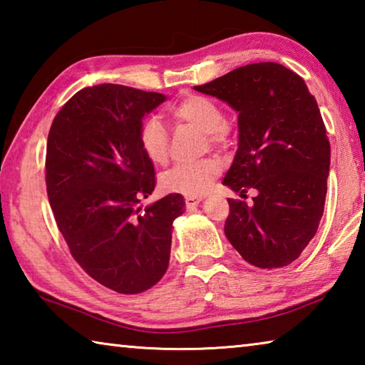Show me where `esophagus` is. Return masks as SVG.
<instances>
[{
  "label": "esophagus",
  "mask_w": 365,
  "mask_h": 365,
  "mask_svg": "<svg viewBox=\"0 0 365 365\" xmlns=\"http://www.w3.org/2000/svg\"><path fill=\"white\" fill-rule=\"evenodd\" d=\"M201 201H202V196H185V206L188 209L197 206Z\"/></svg>",
  "instance_id": "obj_1"
}]
</instances>
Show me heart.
<instances>
[{
  "label": "heart",
  "mask_w": 365,
  "mask_h": 365,
  "mask_svg": "<svg viewBox=\"0 0 365 365\" xmlns=\"http://www.w3.org/2000/svg\"><path fill=\"white\" fill-rule=\"evenodd\" d=\"M172 119L187 123L205 132L209 145L227 148L232 143L233 127L224 117L220 104L212 98L190 93L185 95L170 108ZM138 143L141 151L153 164L163 165L169 158V135L158 117H148L141 122L138 130ZM222 170L219 158H205L196 163H182L172 165L160 174V187L169 193L187 196H200Z\"/></svg>",
  "instance_id": "b5f03b06"
}]
</instances>
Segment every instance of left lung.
<instances>
[{
    "mask_svg": "<svg viewBox=\"0 0 365 365\" xmlns=\"http://www.w3.org/2000/svg\"><path fill=\"white\" fill-rule=\"evenodd\" d=\"M238 113L240 141L224 185L252 206L230 200L228 242L259 269L292 264L324 215L330 141L316 98L298 73L277 63L238 67L196 85Z\"/></svg>",
    "mask_w": 365,
    "mask_h": 365,
    "instance_id": "8db88e82",
    "label": "left lung"
}]
</instances>
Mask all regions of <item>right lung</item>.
Instances as JSON below:
<instances>
[{"mask_svg": "<svg viewBox=\"0 0 365 365\" xmlns=\"http://www.w3.org/2000/svg\"><path fill=\"white\" fill-rule=\"evenodd\" d=\"M164 100L123 85L88 86L59 109L48 133L46 193L59 232L80 267L122 294L163 279L172 222L185 211L178 193L140 206L156 187V174L138 130Z\"/></svg>", "mask_w": 365, "mask_h": 365, "instance_id": "obj_1", "label": "right lung"}]
</instances>
